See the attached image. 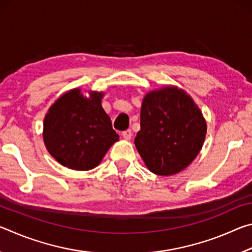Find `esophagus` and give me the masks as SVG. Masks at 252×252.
I'll list each match as a JSON object with an SVG mask.
<instances>
[{
  "label": "esophagus",
  "mask_w": 252,
  "mask_h": 252,
  "mask_svg": "<svg viewBox=\"0 0 252 252\" xmlns=\"http://www.w3.org/2000/svg\"><path fill=\"white\" fill-rule=\"evenodd\" d=\"M122 136L123 138H125L126 140H130L131 138H132V131L129 129V130H126V131H123L122 132Z\"/></svg>",
  "instance_id": "esophagus-1"
}]
</instances>
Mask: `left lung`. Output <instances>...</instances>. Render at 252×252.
Returning <instances> with one entry per match:
<instances>
[{"instance_id":"1","label":"left lung","mask_w":252,"mask_h":252,"mask_svg":"<svg viewBox=\"0 0 252 252\" xmlns=\"http://www.w3.org/2000/svg\"><path fill=\"white\" fill-rule=\"evenodd\" d=\"M134 144L147 168L158 176H173L192 163L202 149L207 123L190 94L176 85L144 95Z\"/></svg>"}]
</instances>
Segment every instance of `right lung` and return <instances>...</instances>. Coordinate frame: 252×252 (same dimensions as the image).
<instances>
[{
  "instance_id": "obj_1",
  "label": "right lung",
  "mask_w": 252,
  "mask_h": 252,
  "mask_svg": "<svg viewBox=\"0 0 252 252\" xmlns=\"http://www.w3.org/2000/svg\"><path fill=\"white\" fill-rule=\"evenodd\" d=\"M89 95L74 88L55 100L43 121L46 150L63 167L88 171L97 167L119 140L111 119L102 108L104 92Z\"/></svg>"
}]
</instances>
